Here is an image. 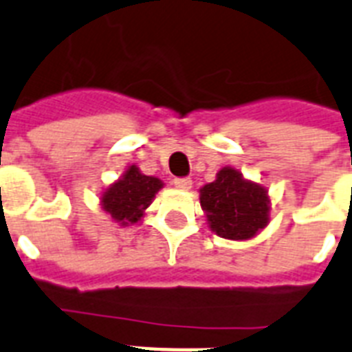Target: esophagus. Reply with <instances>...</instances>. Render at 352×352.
<instances>
[{
	"label": "esophagus",
	"mask_w": 352,
	"mask_h": 352,
	"mask_svg": "<svg viewBox=\"0 0 352 352\" xmlns=\"http://www.w3.org/2000/svg\"><path fill=\"white\" fill-rule=\"evenodd\" d=\"M173 184H175V188H179V190H190V188H192V181H190V179H175Z\"/></svg>",
	"instance_id": "esophagus-1"
}]
</instances>
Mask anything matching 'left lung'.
Here are the masks:
<instances>
[{
  "instance_id": "obj_1",
  "label": "left lung",
  "mask_w": 352,
  "mask_h": 352,
  "mask_svg": "<svg viewBox=\"0 0 352 352\" xmlns=\"http://www.w3.org/2000/svg\"><path fill=\"white\" fill-rule=\"evenodd\" d=\"M201 208L212 232L232 241L256 237L270 221L268 190L243 177L239 170L225 166L214 182L199 190Z\"/></svg>"
}]
</instances>
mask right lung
<instances>
[{
    "instance_id": "obj_1",
    "label": "right lung",
    "mask_w": 352,
    "mask_h": 352,
    "mask_svg": "<svg viewBox=\"0 0 352 352\" xmlns=\"http://www.w3.org/2000/svg\"><path fill=\"white\" fill-rule=\"evenodd\" d=\"M164 182L157 177L144 175L137 166H127L118 181L102 192L100 206L120 226L135 225L144 217V212L153 203Z\"/></svg>"
}]
</instances>
